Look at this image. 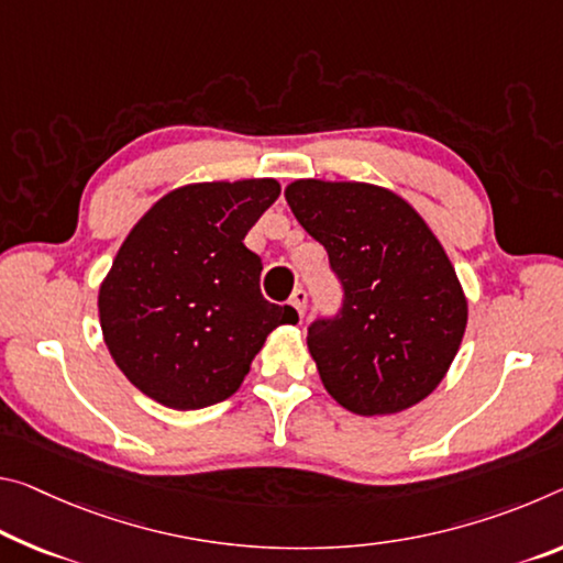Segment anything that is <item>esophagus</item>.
Listing matches in <instances>:
<instances>
[{"instance_id":"34e87169","label":"esophagus","mask_w":563,"mask_h":563,"mask_svg":"<svg viewBox=\"0 0 563 563\" xmlns=\"http://www.w3.org/2000/svg\"><path fill=\"white\" fill-rule=\"evenodd\" d=\"M288 306L296 310V316L302 320V316H306V306H308V296H306V290H296L290 296V300H288Z\"/></svg>"}]
</instances>
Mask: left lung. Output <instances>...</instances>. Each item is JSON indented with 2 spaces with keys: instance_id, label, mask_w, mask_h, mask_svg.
Wrapping results in <instances>:
<instances>
[{
  "instance_id": "left-lung-1",
  "label": "left lung",
  "mask_w": 563,
  "mask_h": 563,
  "mask_svg": "<svg viewBox=\"0 0 563 563\" xmlns=\"http://www.w3.org/2000/svg\"><path fill=\"white\" fill-rule=\"evenodd\" d=\"M292 216L328 250L341 316L308 330L318 376L358 416H394L431 396L456 358L468 300L451 257L413 205L373 183L302 177Z\"/></svg>"
}]
</instances>
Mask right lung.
<instances>
[{
  "instance_id": "obj_1",
  "label": "right lung",
  "mask_w": 563,
  "mask_h": 563,
  "mask_svg": "<svg viewBox=\"0 0 563 563\" xmlns=\"http://www.w3.org/2000/svg\"><path fill=\"white\" fill-rule=\"evenodd\" d=\"M273 177L212 180L163 195L114 255L97 292L107 351L147 398L175 410L220 404L290 306L261 292L247 230L278 200Z\"/></svg>"
}]
</instances>
